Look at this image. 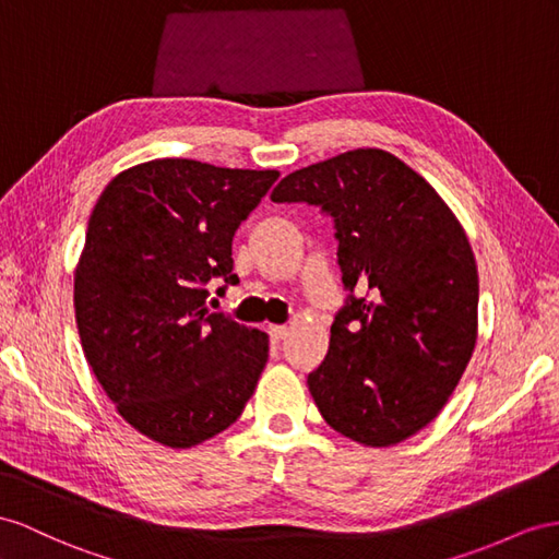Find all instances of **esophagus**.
I'll use <instances>...</instances> for the list:
<instances>
[{"instance_id":"34e87169","label":"esophagus","mask_w":559,"mask_h":559,"mask_svg":"<svg viewBox=\"0 0 559 559\" xmlns=\"http://www.w3.org/2000/svg\"><path fill=\"white\" fill-rule=\"evenodd\" d=\"M269 335L274 337V340H283L285 335H288V325H276V323H271V325H269Z\"/></svg>"}]
</instances>
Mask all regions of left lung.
<instances>
[{
  "label": "left lung",
  "mask_w": 559,
  "mask_h": 559,
  "mask_svg": "<svg viewBox=\"0 0 559 559\" xmlns=\"http://www.w3.org/2000/svg\"><path fill=\"white\" fill-rule=\"evenodd\" d=\"M271 200L319 205L335 222L349 297L307 378L323 420L378 449L420 432L477 342L479 276L461 222L418 171L380 148L297 169Z\"/></svg>",
  "instance_id": "obj_1"
}]
</instances>
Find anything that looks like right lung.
I'll use <instances>...</instances> for the list:
<instances>
[{"mask_svg": "<svg viewBox=\"0 0 559 559\" xmlns=\"http://www.w3.org/2000/svg\"><path fill=\"white\" fill-rule=\"evenodd\" d=\"M278 179L186 157L112 177L75 269L87 364L120 416L169 449L234 425L269 359V335L210 311L205 285L236 283V228Z\"/></svg>", "mask_w": 559, "mask_h": 559, "instance_id": "1", "label": "right lung"}]
</instances>
